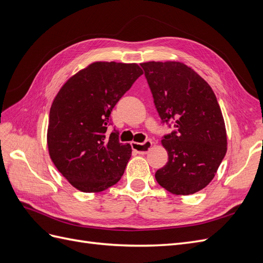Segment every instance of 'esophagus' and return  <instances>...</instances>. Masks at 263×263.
<instances>
[{
  "label": "esophagus",
  "mask_w": 263,
  "mask_h": 263,
  "mask_svg": "<svg viewBox=\"0 0 263 263\" xmlns=\"http://www.w3.org/2000/svg\"><path fill=\"white\" fill-rule=\"evenodd\" d=\"M151 146H153V142H151V140H146L145 142H142V144H137V142H132V147H133V150L137 151L138 154H147L149 149L151 148Z\"/></svg>",
  "instance_id": "esophagus-1"
}]
</instances>
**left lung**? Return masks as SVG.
<instances>
[{
    "instance_id": "left-lung-1",
    "label": "left lung",
    "mask_w": 263,
    "mask_h": 263,
    "mask_svg": "<svg viewBox=\"0 0 263 263\" xmlns=\"http://www.w3.org/2000/svg\"><path fill=\"white\" fill-rule=\"evenodd\" d=\"M162 124L174 130L162 137L169 160L156 180L172 194L189 195L215 177L227 151L224 118L203 78L177 61L140 63Z\"/></svg>"
}]
</instances>
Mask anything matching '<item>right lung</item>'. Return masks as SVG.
I'll return each mask as SVG.
<instances>
[{"label": "right lung", "instance_id": "obj_1", "mask_svg": "<svg viewBox=\"0 0 263 263\" xmlns=\"http://www.w3.org/2000/svg\"><path fill=\"white\" fill-rule=\"evenodd\" d=\"M142 74L137 63L94 62L63 84L54 98L47 133L55 168L82 192H101L121 180L129 144L108 133L110 112Z\"/></svg>", "mask_w": 263, "mask_h": 263}]
</instances>
